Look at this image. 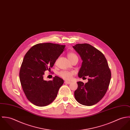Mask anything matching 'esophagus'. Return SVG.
<instances>
[{
  "instance_id": "obj_1",
  "label": "esophagus",
  "mask_w": 130,
  "mask_h": 130,
  "mask_svg": "<svg viewBox=\"0 0 130 130\" xmlns=\"http://www.w3.org/2000/svg\"><path fill=\"white\" fill-rule=\"evenodd\" d=\"M65 84H69L71 83V82L70 81H65V82H64Z\"/></svg>"
}]
</instances>
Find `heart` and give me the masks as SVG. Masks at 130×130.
I'll list each match as a JSON object with an SVG mask.
<instances>
[{"label":"heart","instance_id":"b5f03b06","mask_svg":"<svg viewBox=\"0 0 130 130\" xmlns=\"http://www.w3.org/2000/svg\"><path fill=\"white\" fill-rule=\"evenodd\" d=\"M68 58L69 60L71 61L74 58L77 57V55L73 52L69 53L67 55ZM75 74V72L74 71H62L59 73V76L65 80H71L72 79V76Z\"/></svg>","mask_w":130,"mask_h":130}]
</instances>
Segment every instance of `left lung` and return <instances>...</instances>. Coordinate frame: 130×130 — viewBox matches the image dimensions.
<instances>
[{
  "instance_id": "1",
  "label": "left lung",
  "mask_w": 130,
  "mask_h": 130,
  "mask_svg": "<svg viewBox=\"0 0 130 130\" xmlns=\"http://www.w3.org/2000/svg\"><path fill=\"white\" fill-rule=\"evenodd\" d=\"M73 47L83 61L79 77H88L85 84L77 82L75 99L83 105H94L103 98L110 84L111 73L107 61L101 51L89 44H77Z\"/></svg>"
}]
</instances>
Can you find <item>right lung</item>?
<instances>
[{
	"instance_id": "1",
	"label": "right lung",
	"mask_w": 130,
	"mask_h": 130,
	"mask_svg": "<svg viewBox=\"0 0 130 130\" xmlns=\"http://www.w3.org/2000/svg\"><path fill=\"white\" fill-rule=\"evenodd\" d=\"M65 45L45 43L32 46L25 55L19 72L23 92L33 104L43 107L51 104L57 96L64 80L55 76L53 80H44V72L50 70Z\"/></svg>"
}]
</instances>
